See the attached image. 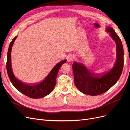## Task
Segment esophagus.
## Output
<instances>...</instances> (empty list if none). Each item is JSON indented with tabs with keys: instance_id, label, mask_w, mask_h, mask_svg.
Segmentation results:
<instances>
[{
	"instance_id": "obj_1",
	"label": "esophagus",
	"mask_w": 130,
	"mask_h": 130,
	"mask_svg": "<svg viewBox=\"0 0 130 130\" xmlns=\"http://www.w3.org/2000/svg\"><path fill=\"white\" fill-rule=\"evenodd\" d=\"M74 56L73 55H69L67 57V60L68 61V62H71L74 59Z\"/></svg>"
}]
</instances>
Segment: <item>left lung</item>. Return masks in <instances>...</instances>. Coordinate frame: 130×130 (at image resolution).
<instances>
[{"label": "left lung", "mask_w": 130, "mask_h": 130, "mask_svg": "<svg viewBox=\"0 0 130 130\" xmlns=\"http://www.w3.org/2000/svg\"><path fill=\"white\" fill-rule=\"evenodd\" d=\"M106 30L116 43L117 60L112 69L98 74L92 73L84 65L77 62H74L72 66L76 87L80 92L91 96H96L110 90L120 78L123 68L124 51L121 40L112 27H106Z\"/></svg>", "instance_id": "8db88e82"}]
</instances>
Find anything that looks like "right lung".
<instances>
[{"mask_svg":"<svg viewBox=\"0 0 130 130\" xmlns=\"http://www.w3.org/2000/svg\"><path fill=\"white\" fill-rule=\"evenodd\" d=\"M16 38L17 36L13 38L11 40L7 53L6 68L10 80L17 90L27 96L33 99H39L47 96L53 90L56 84V79L59 70L61 66L66 63V60L65 59L61 61L55 66L47 76L42 82L32 85L25 84L16 78L12 70L11 52L12 47Z\"/></svg>","mask_w":130,"mask_h":130,"instance_id":"right-lung-1","label":"right lung"}]
</instances>
